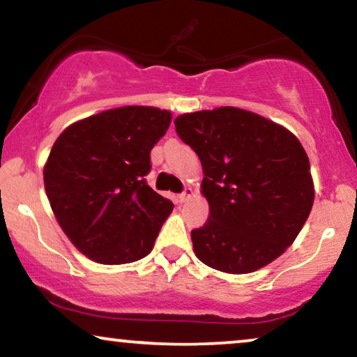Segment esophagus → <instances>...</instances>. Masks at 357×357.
Listing matches in <instances>:
<instances>
[{
  "label": "esophagus",
  "instance_id": "1",
  "mask_svg": "<svg viewBox=\"0 0 357 357\" xmlns=\"http://www.w3.org/2000/svg\"><path fill=\"white\" fill-rule=\"evenodd\" d=\"M192 195H193V190L190 188V187H187V188H185L183 192L178 195V200H180V203H183V202H187L188 198L192 197Z\"/></svg>",
  "mask_w": 357,
  "mask_h": 357
}]
</instances>
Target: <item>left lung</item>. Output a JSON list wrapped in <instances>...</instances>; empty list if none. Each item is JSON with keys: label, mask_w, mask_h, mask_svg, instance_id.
I'll list each match as a JSON object with an SVG mask.
<instances>
[{"label": "left lung", "mask_w": 357, "mask_h": 357, "mask_svg": "<svg viewBox=\"0 0 357 357\" xmlns=\"http://www.w3.org/2000/svg\"><path fill=\"white\" fill-rule=\"evenodd\" d=\"M174 124L205 174L202 193L210 216L192 231L197 257L226 274H249L282 256L314 200L310 160L298 139L234 106L180 114Z\"/></svg>", "instance_id": "8db88e82"}]
</instances>
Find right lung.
I'll return each instance as SVG.
<instances>
[{
  "label": "right lung",
  "mask_w": 357,
  "mask_h": 357,
  "mask_svg": "<svg viewBox=\"0 0 357 357\" xmlns=\"http://www.w3.org/2000/svg\"><path fill=\"white\" fill-rule=\"evenodd\" d=\"M170 121L167 109L121 106L70 124L54 142L45 193L60 228L91 261L128 264L154 248L174 205L144 177Z\"/></svg>",
  "instance_id": "right-lung-1"
}]
</instances>
